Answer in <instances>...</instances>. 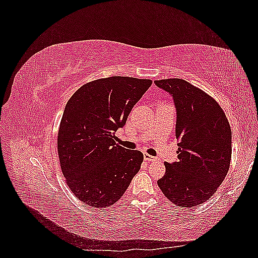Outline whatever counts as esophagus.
Returning a JSON list of instances; mask_svg holds the SVG:
<instances>
[{"instance_id": "obj_1", "label": "esophagus", "mask_w": 258, "mask_h": 258, "mask_svg": "<svg viewBox=\"0 0 258 258\" xmlns=\"http://www.w3.org/2000/svg\"><path fill=\"white\" fill-rule=\"evenodd\" d=\"M144 159H145L146 161H154V160L156 159V157H154V156H152V155H150V154L145 153V154H144Z\"/></svg>"}]
</instances>
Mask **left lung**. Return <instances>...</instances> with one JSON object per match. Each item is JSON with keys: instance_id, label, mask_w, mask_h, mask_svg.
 Returning a JSON list of instances; mask_svg holds the SVG:
<instances>
[{"instance_id": "1", "label": "left lung", "mask_w": 258, "mask_h": 258, "mask_svg": "<svg viewBox=\"0 0 258 258\" xmlns=\"http://www.w3.org/2000/svg\"><path fill=\"white\" fill-rule=\"evenodd\" d=\"M169 92L176 108L177 161L166 162L158 179L163 195L175 206L192 208L213 196L230 166L231 129L216 101L181 79L155 81Z\"/></svg>"}]
</instances>
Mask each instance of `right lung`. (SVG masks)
Segmentation results:
<instances>
[{"label": "right lung", "mask_w": 258, "mask_h": 258, "mask_svg": "<svg viewBox=\"0 0 258 258\" xmlns=\"http://www.w3.org/2000/svg\"><path fill=\"white\" fill-rule=\"evenodd\" d=\"M151 85V80L106 77L85 84L68 101L58 155L68 186L85 205H114L141 168L143 154L117 144L115 132Z\"/></svg>", "instance_id": "add662e5"}]
</instances>
